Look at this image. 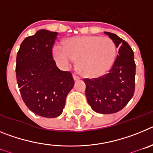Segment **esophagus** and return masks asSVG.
Masks as SVG:
<instances>
[{
  "instance_id": "obj_1",
  "label": "esophagus",
  "mask_w": 153,
  "mask_h": 153,
  "mask_svg": "<svg viewBox=\"0 0 153 153\" xmlns=\"http://www.w3.org/2000/svg\"><path fill=\"white\" fill-rule=\"evenodd\" d=\"M73 78H74V80H75V81L79 80V79H80V78H79V76H78L75 75V74H74V75H73Z\"/></svg>"
}]
</instances>
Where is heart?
I'll use <instances>...</instances> for the list:
<instances>
[{
  "label": "heart",
  "mask_w": 153,
  "mask_h": 153,
  "mask_svg": "<svg viewBox=\"0 0 153 153\" xmlns=\"http://www.w3.org/2000/svg\"><path fill=\"white\" fill-rule=\"evenodd\" d=\"M53 55L62 67H69L78 60L79 72L86 78L104 75L113 67L117 46L113 40L100 36H75L67 40L66 47L56 45Z\"/></svg>",
  "instance_id": "heart-1"
}]
</instances>
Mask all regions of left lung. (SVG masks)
Returning <instances> with one entry per match:
<instances>
[{
    "label": "left lung",
    "instance_id": "left-lung-1",
    "mask_svg": "<svg viewBox=\"0 0 153 153\" xmlns=\"http://www.w3.org/2000/svg\"><path fill=\"white\" fill-rule=\"evenodd\" d=\"M119 47L118 55L107 74L84 79L87 102L95 112L115 113L123 109L135 91L136 63L134 53L127 42L117 35L104 32Z\"/></svg>",
    "mask_w": 153,
    "mask_h": 153
}]
</instances>
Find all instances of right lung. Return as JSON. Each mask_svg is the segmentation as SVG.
I'll list each match as a JSON object with an SVG mask.
<instances>
[{
	"label": "right lung",
	"mask_w": 153,
	"mask_h": 153,
	"mask_svg": "<svg viewBox=\"0 0 153 153\" xmlns=\"http://www.w3.org/2000/svg\"><path fill=\"white\" fill-rule=\"evenodd\" d=\"M58 33L40 30L24 39L17 54L16 76L23 100L30 110L47 118L59 117L74 87L72 74L62 71L53 59Z\"/></svg>",
	"instance_id": "right-lung-1"
}]
</instances>
